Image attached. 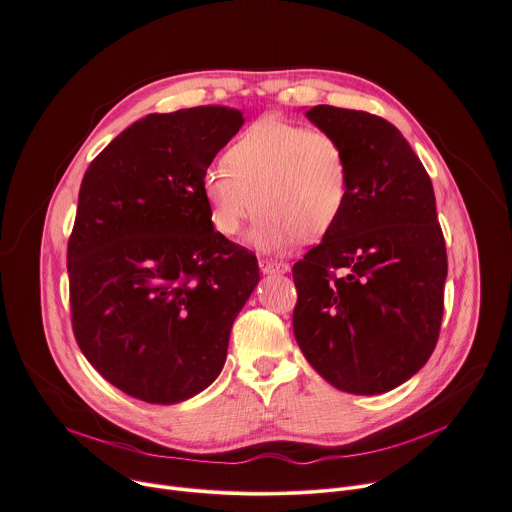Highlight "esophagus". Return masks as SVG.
<instances>
[{"mask_svg": "<svg viewBox=\"0 0 512 512\" xmlns=\"http://www.w3.org/2000/svg\"><path fill=\"white\" fill-rule=\"evenodd\" d=\"M259 267L263 273H288L290 265L282 263V261H269V259H261Z\"/></svg>", "mask_w": 512, "mask_h": 512, "instance_id": "esophagus-1", "label": "esophagus"}]
</instances>
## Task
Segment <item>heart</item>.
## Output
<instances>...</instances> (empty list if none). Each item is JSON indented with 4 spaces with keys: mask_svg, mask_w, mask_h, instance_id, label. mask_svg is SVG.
<instances>
[{
    "mask_svg": "<svg viewBox=\"0 0 512 512\" xmlns=\"http://www.w3.org/2000/svg\"><path fill=\"white\" fill-rule=\"evenodd\" d=\"M202 194L224 237H235L259 204L251 245L284 251L339 224L349 202V157L327 130L265 116L230 145L224 165L206 169Z\"/></svg>",
    "mask_w": 512,
    "mask_h": 512,
    "instance_id": "b5f03b06",
    "label": "heart"
}]
</instances>
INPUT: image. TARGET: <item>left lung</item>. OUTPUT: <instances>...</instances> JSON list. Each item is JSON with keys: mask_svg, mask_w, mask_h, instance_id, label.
<instances>
[{"mask_svg": "<svg viewBox=\"0 0 512 512\" xmlns=\"http://www.w3.org/2000/svg\"><path fill=\"white\" fill-rule=\"evenodd\" d=\"M306 118L343 143L349 202L292 269L294 335L331 386L384 394L410 380L439 339L447 253L433 183L388 120L335 106Z\"/></svg>", "mask_w": 512, "mask_h": 512, "instance_id": "obj_1", "label": "left lung"}]
</instances>
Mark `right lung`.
<instances>
[{"instance_id": "obj_1", "label": "right lung", "mask_w": 512, "mask_h": 512, "mask_svg": "<svg viewBox=\"0 0 512 512\" xmlns=\"http://www.w3.org/2000/svg\"><path fill=\"white\" fill-rule=\"evenodd\" d=\"M241 110L198 106L134 122L87 167L67 247L79 349L124 394L177 404L222 371L257 257L214 230L202 177Z\"/></svg>"}]
</instances>
